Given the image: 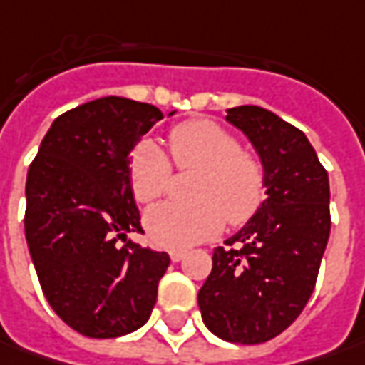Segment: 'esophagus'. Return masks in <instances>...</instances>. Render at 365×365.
Returning a JSON list of instances; mask_svg holds the SVG:
<instances>
[{"mask_svg":"<svg viewBox=\"0 0 365 365\" xmlns=\"http://www.w3.org/2000/svg\"><path fill=\"white\" fill-rule=\"evenodd\" d=\"M183 257H185V250H182V248H171L170 250V258L173 262H180Z\"/></svg>","mask_w":365,"mask_h":365,"instance_id":"34e87169","label":"esophagus"}]
</instances>
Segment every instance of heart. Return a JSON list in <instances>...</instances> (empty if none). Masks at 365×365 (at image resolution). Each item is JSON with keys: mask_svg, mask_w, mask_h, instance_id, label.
<instances>
[{"mask_svg": "<svg viewBox=\"0 0 365 365\" xmlns=\"http://www.w3.org/2000/svg\"><path fill=\"white\" fill-rule=\"evenodd\" d=\"M170 149L180 170H202L192 204L165 202L145 214L149 238L159 246L185 248L207 240L228 224H242L264 197V168L240 147L236 135L214 120H185L170 131ZM135 197L151 204L170 192V158L158 143L145 139L135 147L129 165Z\"/></svg>", "mask_w": 365, "mask_h": 365, "instance_id": "obj_1", "label": "heart"}]
</instances>
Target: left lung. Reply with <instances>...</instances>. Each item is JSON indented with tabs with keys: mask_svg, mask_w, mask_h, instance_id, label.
Segmentation results:
<instances>
[{
	"mask_svg": "<svg viewBox=\"0 0 365 365\" xmlns=\"http://www.w3.org/2000/svg\"><path fill=\"white\" fill-rule=\"evenodd\" d=\"M257 149L267 200L224 245L197 293L202 319L232 344H264L301 315L331 230L329 178L305 133L267 108L226 110Z\"/></svg>",
	"mask_w": 365,
	"mask_h": 365,
	"instance_id": "obj_1",
	"label": "left lung"
}]
</instances>
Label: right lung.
I'll return each mask as SVG.
<instances>
[{
	"label": "right lung",
	"instance_id": "1",
	"mask_svg": "<svg viewBox=\"0 0 365 365\" xmlns=\"http://www.w3.org/2000/svg\"><path fill=\"white\" fill-rule=\"evenodd\" d=\"M161 119L158 107L123 96L84 103L52 123L28 170L24 226L40 287L86 337L145 325L170 267L168 252L127 240L143 232L129 153Z\"/></svg>",
	"mask_w": 365,
	"mask_h": 365
}]
</instances>
